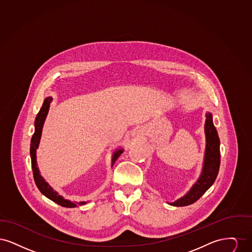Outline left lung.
I'll use <instances>...</instances> for the list:
<instances>
[{"label": "left lung", "instance_id": "left-lung-1", "mask_svg": "<svg viewBox=\"0 0 252 252\" xmlns=\"http://www.w3.org/2000/svg\"><path fill=\"white\" fill-rule=\"evenodd\" d=\"M205 135L206 150L200 177L185 195L175 202H168V204L176 207H183L194 203L214 184L220 166V141L216 126L213 123V116L210 112L206 113Z\"/></svg>", "mask_w": 252, "mask_h": 252}]
</instances>
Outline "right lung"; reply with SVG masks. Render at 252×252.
<instances>
[{"label": "right lung", "mask_w": 252, "mask_h": 252, "mask_svg": "<svg viewBox=\"0 0 252 252\" xmlns=\"http://www.w3.org/2000/svg\"><path fill=\"white\" fill-rule=\"evenodd\" d=\"M52 100H53L52 97H47L44 100V102L42 104V107L39 109V112L37 113L36 120H35V132L32 136L31 145H30V156H31V162H32L33 176H34V180L36 182V187L38 188V190L41 192V193H43L46 197H48L49 199H51L55 203L59 204L62 207L74 208V207H76V205H85L87 202L82 201V202L74 203V202H72L70 200L64 199L58 192L54 191L53 188L40 176L38 168L36 166L37 164H36V151L37 147H38V144H39L43 124H44V121L46 119L47 114H48L49 108H50V104H51ZM123 152H124V149L119 148L118 150H116L113 153V155H112V165L114 164V162L117 160V158L120 157Z\"/></svg>", "instance_id": "add662e5"}]
</instances>
